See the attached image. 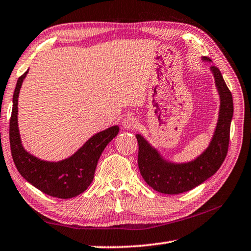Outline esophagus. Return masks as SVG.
Instances as JSON below:
<instances>
[{
  "mask_svg": "<svg viewBox=\"0 0 251 251\" xmlns=\"http://www.w3.org/2000/svg\"><path fill=\"white\" fill-rule=\"evenodd\" d=\"M138 124H140V123H138L137 118L132 116V115H127V116H125L124 119H123V122H122L123 127H124V128H126V129L136 128Z\"/></svg>",
  "mask_w": 251,
  "mask_h": 251,
  "instance_id": "obj_1",
  "label": "esophagus"
}]
</instances>
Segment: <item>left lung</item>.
Instances as JSON below:
<instances>
[{
	"mask_svg": "<svg viewBox=\"0 0 251 251\" xmlns=\"http://www.w3.org/2000/svg\"><path fill=\"white\" fill-rule=\"evenodd\" d=\"M202 61L211 62L203 57ZM216 88L220 98L218 122L211 141L206 149L194 160L183 163L169 161L147 142L136 134L138 143V169L143 178L157 192L178 194L200 185L211 177L220 168L228 153L230 124L233 116L232 95L217 67L212 66Z\"/></svg>",
	"mask_w": 251,
	"mask_h": 251,
	"instance_id": "left-lung-1",
	"label": "left lung"
}]
</instances>
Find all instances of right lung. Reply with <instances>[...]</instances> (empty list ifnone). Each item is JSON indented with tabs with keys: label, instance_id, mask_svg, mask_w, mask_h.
<instances>
[{
	"label": "right lung",
	"instance_id": "right-lung-1",
	"mask_svg": "<svg viewBox=\"0 0 251 251\" xmlns=\"http://www.w3.org/2000/svg\"><path fill=\"white\" fill-rule=\"evenodd\" d=\"M29 70L18 79L13 94L10 119V145L19 173L35 188L50 197L71 199L86 191L94 180L99 157L108 143L119 132L117 125L91 136L80 149L58 162L41 160L23 147L18 124V99L22 82Z\"/></svg>",
	"mask_w": 251,
	"mask_h": 251
}]
</instances>
